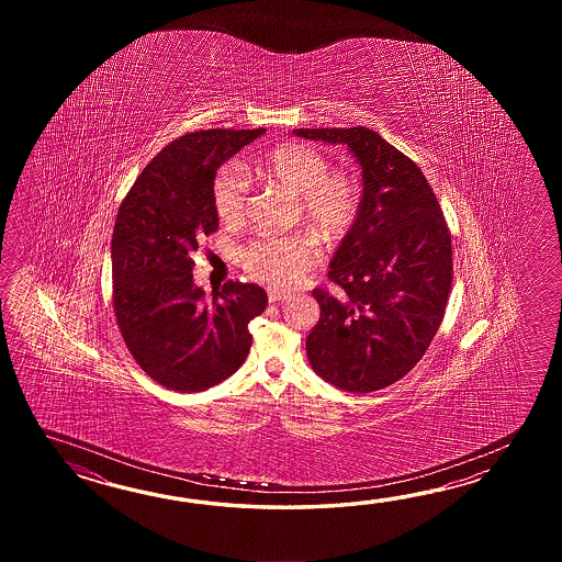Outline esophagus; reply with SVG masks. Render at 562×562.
<instances>
[{
    "label": "esophagus",
    "mask_w": 562,
    "mask_h": 562,
    "mask_svg": "<svg viewBox=\"0 0 562 562\" xmlns=\"http://www.w3.org/2000/svg\"><path fill=\"white\" fill-rule=\"evenodd\" d=\"M267 295H269V301H271V303H281V301H285V299L289 297L286 293H283V291H276V289H269V293H267Z\"/></svg>",
    "instance_id": "1"
}]
</instances>
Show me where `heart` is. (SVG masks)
<instances>
[{"label": "heart", "mask_w": 562, "mask_h": 562, "mask_svg": "<svg viewBox=\"0 0 562 562\" xmlns=\"http://www.w3.org/2000/svg\"><path fill=\"white\" fill-rule=\"evenodd\" d=\"M263 179L301 196L305 221L325 239L339 240L358 221L363 189L356 175L331 170L329 158L310 144H277L255 160ZM249 180L235 162L225 165L213 180V206L223 223L237 225L247 211ZM319 263V247L305 235L261 237L243 247L240 265L257 281L273 289H289Z\"/></svg>", "instance_id": "obj_1"}]
</instances>
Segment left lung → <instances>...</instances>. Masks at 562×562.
<instances>
[{
    "instance_id": "8db88e82",
    "label": "left lung",
    "mask_w": 562,
    "mask_h": 562,
    "mask_svg": "<svg viewBox=\"0 0 562 562\" xmlns=\"http://www.w3.org/2000/svg\"><path fill=\"white\" fill-rule=\"evenodd\" d=\"M347 144L363 168V203L329 265L331 293L313 289L319 322L311 368L335 387L370 394L402 380L430 347L454 279L452 237L418 165L366 126L297 128Z\"/></svg>"
}]
</instances>
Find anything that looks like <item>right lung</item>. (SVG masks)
I'll list each match as a JSON object with an SVG mask.
<instances>
[{"mask_svg":"<svg viewBox=\"0 0 562 562\" xmlns=\"http://www.w3.org/2000/svg\"><path fill=\"white\" fill-rule=\"evenodd\" d=\"M189 132L146 165L120 204L112 233V305L146 375L175 392H204L239 370L249 323L267 307L261 286L228 281L204 303L192 251L218 228L216 168L263 134Z\"/></svg>","mask_w":562,"mask_h":562,"instance_id":"1","label":"right lung"}]
</instances>
